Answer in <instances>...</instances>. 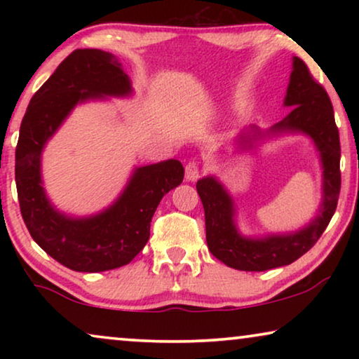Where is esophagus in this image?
<instances>
[{"mask_svg": "<svg viewBox=\"0 0 359 359\" xmlns=\"http://www.w3.org/2000/svg\"><path fill=\"white\" fill-rule=\"evenodd\" d=\"M184 173H186V180L188 181H196L201 176V173H203V168H201L199 161H189L188 165H186L184 168Z\"/></svg>", "mask_w": 359, "mask_h": 359, "instance_id": "1", "label": "esophagus"}]
</instances>
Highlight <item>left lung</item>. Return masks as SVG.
<instances>
[{
    "mask_svg": "<svg viewBox=\"0 0 359 359\" xmlns=\"http://www.w3.org/2000/svg\"><path fill=\"white\" fill-rule=\"evenodd\" d=\"M286 106H292L289 116L274 129L302 130L316 142L323 163L322 214L301 232L264 240L243 238L233 225V208L229 194L214 178H203L196 183L205 215V240L210 253L230 268L240 271H266L291 264L307 253L325 232L335 214L341 188L340 135L333 117V106L328 93L312 76L306 62L294 58V70L289 81Z\"/></svg>",
    "mask_w": 359,
    "mask_h": 359,
    "instance_id": "8db88e82",
    "label": "left lung"
}]
</instances>
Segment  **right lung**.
<instances>
[{
    "label": "right lung",
    "mask_w": 359,
    "mask_h": 359,
    "mask_svg": "<svg viewBox=\"0 0 359 359\" xmlns=\"http://www.w3.org/2000/svg\"><path fill=\"white\" fill-rule=\"evenodd\" d=\"M129 91L114 55L76 48L36 91L22 117L14 168L21 215L39 247L73 271L100 273L130 263L149 242L161 198L183 183V165L168 160L137 170L119 201L96 217L68 219L48 204L41 186V151L48 137L78 101Z\"/></svg>",
    "instance_id": "obj_1"
}]
</instances>
